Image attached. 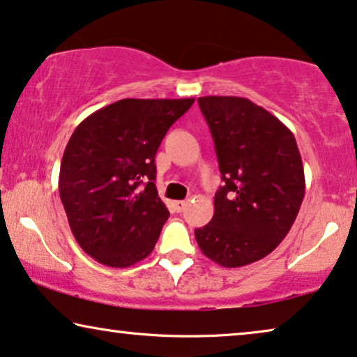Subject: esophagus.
<instances>
[{
  "label": "esophagus",
  "mask_w": 357,
  "mask_h": 357,
  "mask_svg": "<svg viewBox=\"0 0 357 357\" xmlns=\"http://www.w3.org/2000/svg\"><path fill=\"white\" fill-rule=\"evenodd\" d=\"M187 204H188L187 199H178V202H174V209L177 213H182L183 209L187 208Z\"/></svg>",
  "instance_id": "1"
}]
</instances>
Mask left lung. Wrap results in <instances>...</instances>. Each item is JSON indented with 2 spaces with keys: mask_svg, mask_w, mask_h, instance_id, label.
Masks as SVG:
<instances>
[{
  "mask_svg": "<svg viewBox=\"0 0 357 357\" xmlns=\"http://www.w3.org/2000/svg\"><path fill=\"white\" fill-rule=\"evenodd\" d=\"M198 104L224 183L213 219L195 237L218 265H250L280 245L299 213L305 193L299 148L284 123L245 97L206 96Z\"/></svg>",
  "mask_w": 357,
  "mask_h": 357,
  "instance_id": "1",
  "label": "left lung"
}]
</instances>
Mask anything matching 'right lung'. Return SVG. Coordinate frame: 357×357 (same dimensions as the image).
<instances>
[{
    "instance_id": "obj_1",
    "label": "right lung",
    "mask_w": 357,
    "mask_h": 357,
    "mask_svg": "<svg viewBox=\"0 0 357 357\" xmlns=\"http://www.w3.org/2000/svg\"><path fill=\"white\" fill-rule=\"evenodd\" d=\"M195 99H121L76 126L58 190L76 242L102 265L126 268L153 252L169 218L155 188V153Z\"/></svg>"
}]
</instances>
